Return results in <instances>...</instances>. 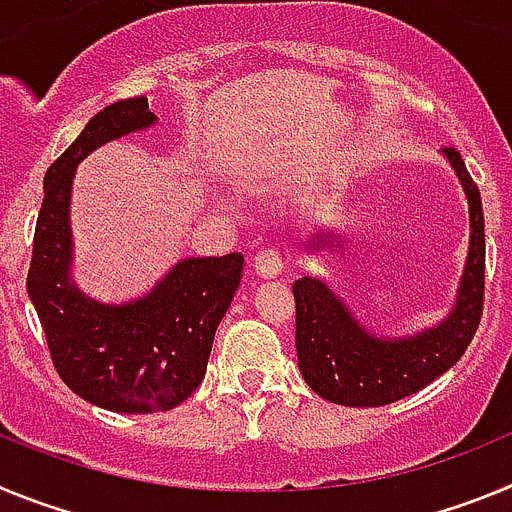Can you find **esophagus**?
<instances>
[{
	"mask_svg": "<svg viewBox=\"0 0 512 512\" xmlns=\"http://www.w3.org/2000/svg\"><path fill=\"white\" fill-rule=\"evenodd\" d=\"M253 271L259 274L261 279H277L284 271V259L277 248H266V251L256 253L253 259Z\"/></svg>",
	"mask_w": 512,
	"mask_h": 512,
	"instance_id": "esophagus-1",
	"label": "esophagus"
}]
</instances>
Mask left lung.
Returning <instances> with one entry per match:
<instances>
[{
	"label": "left lung",
	"mask_w": 512,
	"mask_h": 512,
	"mask_svg": "<svg viewBox=\"0 0 512 512\" xmlns=\"http://www.w3.org/2000/svg\"><path fill=\"white\" fill-rule=\"evenodd\" d=\"M469 205V251L449 315L410 336H379L320 277L292 284L297 307V364L315 395L348 408H379L415 395L449 372L472 343L485 297V215L479 189L459 151L443 148ZM330 228L307 241V253L338 251Z\"/></svg>",
	"instance_id": "1"
}]
</instances>
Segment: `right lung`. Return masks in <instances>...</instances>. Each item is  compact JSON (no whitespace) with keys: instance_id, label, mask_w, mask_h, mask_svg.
I'll return each instance as SVG.
<instances>
[{"instance_id":"obj_1","label":"right lung","mask_w":512,"mask_h":512,"mask_svg":"<svg viewBox=\"0 0 512 512\" xmlns=\"http://www.w3.org/2000/svg\"><path fill=\"white\" fill-rule=\"evenodd\" d=\"M146 97L120 99L87 122L45 171L43 207L27 271L58 377L81 400L112 413H161L205 379L215 330L241 284L243 256L176 261L151 292L122 305L84 295L71 277V187L76 166L99 146L156 125Z\"/></svg>"}]
</instances>
